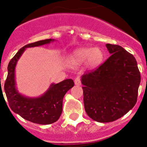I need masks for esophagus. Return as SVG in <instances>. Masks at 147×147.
<instances>
[{
	"mask_svg": "<svg viewBox=\"0 0 147 147\" xmlns=\"http://www.w3.org/2000/svg\"><path fill=\"white\" fill-rule=\"evenodd\" d=\"M75 84L77 86H80L81 85V80H80V77H76L75 79Z\"/></svg>",
	"mask_w": 147,
	"mask_h": 147,
	"instance_id": "34e87169",
	"label": "esophagus"
}]
</instances>
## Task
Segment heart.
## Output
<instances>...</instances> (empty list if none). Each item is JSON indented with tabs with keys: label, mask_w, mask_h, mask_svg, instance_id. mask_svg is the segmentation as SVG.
<instances>
[{
	"label": "heart",
	"mask_w": 147,
	"mask_h": 147,
	"mask_svg": "<svg viewBox=\"0 0 147 147\" xmlns=\"http://www.w3.org/2000/svg\"><path fill=\"white\" fill-rule=\"evenodd\" d=\"M103 51L98 47H82L73 51L68 56V63L71 66L80 65L85 63L88 69H96L102 63Z\"/></svg>",
	"instance_id": "obj_1"
}]
</instances>
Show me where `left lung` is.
<instances>
[{
  "mask_svg": "<svg viewBox=\"0 0 147 147\" xmlns=\"http://www.w3.org/2000/svg\"><path fill=\"white\" fill-rule=\"evenodd\" d=\"M110 56L81 77L84 104L88 117L100 123L121 118L136 104L141 76L135 57L116 45H106Z\"/></svg>",
  "mask_w": 147,
  "mask_h": 147,
  "instance_id": "8db88e82",
  "label": "left lung"
}]
</instances>
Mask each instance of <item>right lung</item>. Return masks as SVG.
Masks as SVG:
<instances>
[{
  "mask_svg": "<svg viewBox=\"0 0 147 147\" xmlns=\"http://www.w3.org/2000/svg\"><path fill=\"white\" fill-rule=\"evenodd\" d=\"M54 39H46L26 45L21 48L7 66V77L4 89L11 109L22 118L33 123L47 125L60 118L63 99L67 91L74 86V82L67 79L58 84H51L48 89L38 97H28L19 93L15 80V69L19 59L26 48L47 45Z\"/></svg>",
  "mask_w": 147,
  "mask_h": 147,
  "instance_id": "obj_1",
  "label": "right lung"
}]
</instances>
